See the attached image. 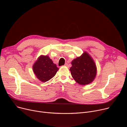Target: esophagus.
I'll use <instances>...</instances> for the list:
<instances>
[{"label":"esophagus","instance_id":"1","mask_svg":"<svg viewBox=\"0 0 127 127\" xmlns=\"http://www.w3.org/2000/svg\"><path fill=\"white\" fill-rule=\"evenodd\" d=\"M64 65H65V66H68V63H65V64H64Z\"/></svg>","mask_w":127,"mask_h":127}]
</instances>
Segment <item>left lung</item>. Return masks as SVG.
Segmentation results:
<instances>
[{"label":"left lung","instance_id":"1","mask_svg":"<svg viewBox=\"0 0 127 127\" xmlns=\"http://www.w3.org/2000/svg\"><path fill=\"white\" fill-rule=\"evenodd\" d=\"M70 68L74 80L81 85L89 84L96 75V65L90 55L86 52L80 57L74 59Z\"/></svg>","mask_w":127,"mask_h":127}]
</instances>
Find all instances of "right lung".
Wrapping results in <instances>:
<instances>
[{
    "label": "right lung",
    "instance_id": "obj_1",
    "mask_svg": "<svg viewBox=\"0 0 127 127\" xmlns=\"http://www.w3.org/2000/svg\"><path fill=\"white\" fill-rule=\"evenodd\" d=\"M58 69L56 64L53 63L48 56H40L33 67L34 74L43 82L53 78Z\"/></svg>",
    "mask_w": 127,
    "mask_h": 127
}]
</instances>
